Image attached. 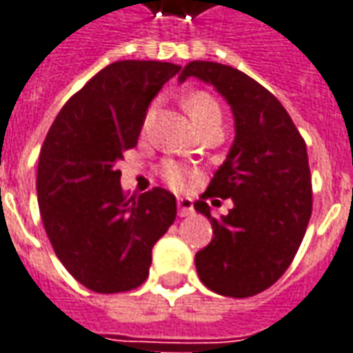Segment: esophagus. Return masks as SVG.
<instances>
[{
	"mask_svg": "<svg viewBox=\"0 0 353 353\" xmlns=\"http://www.w3.org/2000/svg\"><path fill=\"white\" fill-rule=\"evenodd\" d=\"M177 213L179 216H188L193 213V201L189 197H177Z\"/></svg>",
	"mask_w": 353,
	"mask_h": 353,
	"instance_id": "esophagus-1",
	"label": "esophagus"
}]
</instances>
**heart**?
<instances>
[{
  "label": "heart",
  "mask_w": 353,
  "mask_h": 353,
  "mask_svg": "<svg viewBox=\"0 0 353 353\" xmlns=\"http://www.w3.org/2000/svg\"><path fill=\"white\" fill-rule=\"evenodd\" d=\"M183 107H185L188 115L191 117L193 125L197 128H199L201 125H205V123H209L211 119L221 117V109H219L216 101H214L209 93H189L188 97L183 99ZM152 115L154 109H150V111L146 113V119H144L146 125L150 123ZM162 176H164V179L172 185V188H183V185L188 183L189 172L183 165L176 164V162H168V164H164V168H162Z\"/></svg>",
  "instance_id": "obj_1"
}]
</instances>
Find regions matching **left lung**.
Listing matches in <instances>:
<instances>
[{
  "label": "left lung",
  "mask_w": 353,
  "mask_h": 353,
  "mask_svg": "<svg viewBox=\"0 0 353 353\" xmlns=\"http://www.w3.org/2000/svg\"><path fill=\"white\" fill-rule=\"evenodd\" d=\"M213 85L234 115V142L195 211L213 226V240L195 254L203 285L225 297H252L285 274L312 211L307 144L277 97L236 68L193 60L179 81ZM232 199L221 219L207 196Z\"/></svg>",
  "instance_id": "8db88e82"
}]
</instances>
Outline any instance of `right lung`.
I'll return each instance as SVG.
<instances>
[{
  "label": "right lung",
  "instance_id": "add662e5",
  "mask_svg": "<svg viewBox=\"0 0 353 353\" xmlns=\"http://www.w3.org/2000/svg\"><path fill=\"white\" fill-rule=\"evenodd\" d=\"M181 66L121 60L60 109L44 139L37 195L46 236L74 279L95 293L142 285L154 244L176 221V197L154 188L127 197L115 164L134 148L148 105Z\"/></svg>",
  "mask_w": 353,
  "mask_h": 353
}]
</instances>
